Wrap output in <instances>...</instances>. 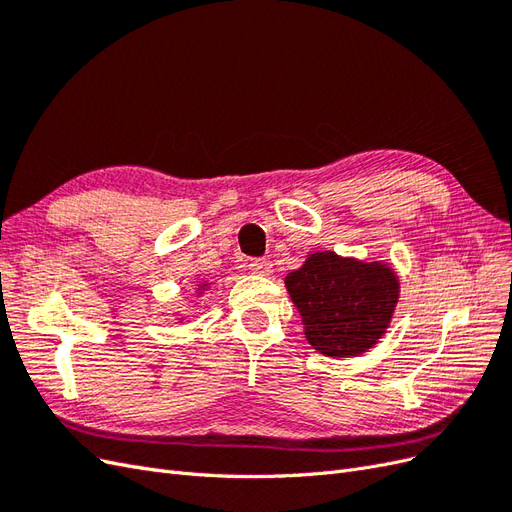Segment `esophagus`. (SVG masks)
Returning <instances> with one entry per match:
<instances>
[{"label":"esophagus","instance_id":"1","mask_svg":"<svg viewBox=\"0 0 512 512\" xmlns=\"http://www.w3.org/2000/svg\"><path fill=\"white\" fill-rule=\"evenodd\" d=\"M247 269H250L256 275H271L273 265H271V260H267V258H252L250 262H247Z\"/></svg>","mask_w":512,"mask_h":512}]
</instances>
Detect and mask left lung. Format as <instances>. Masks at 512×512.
<instances>
[{
	"mask_svg": "<svg viewBox=\"0 0 512 512\" xmlns=\"http://www.w3.org/2000/svg\"><path fill=\"white\" fill-rule=\"evenodd\" d=\"M286 288L305 324V337L327 356H356L374 348L393 318L399 280L382 262L316 252Z\"/></svg>",
	"mask_w": 512,
	"mask_h": 512,
	"instance_id": "obj_1",
	"label": "left lung"
}]
</instances>
